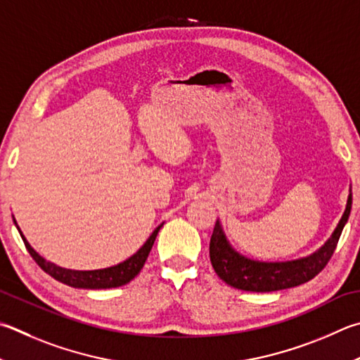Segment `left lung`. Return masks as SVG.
Wrapping results in <instances>:
<instances>
[{"label": "left lung", "mask_w": 360, "mask_h": 360, "mask_svg": "<svg viewBox=\"0 0 360 360\" xmlns=\"http://www.w3.org/2000/svg\"><path fill=\"white\" fill-rule=\"evenodd\" d=\"M351 206L352 191L349 187L345 212L329 239L318 250L307 257L288 261H258L239 253L228 240L224 226L217 219L211 243H209V257H211L214 271L233 288L253 292L286 290L309 282L324 269V266L334 255L340 234L349 219Z\"/></svg>", "instance_id": "8db88e82"}]
</instances>
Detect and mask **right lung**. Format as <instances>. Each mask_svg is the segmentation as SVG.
I'll list each match as a JSON object with an SVG mask.
<instances>
[{"instance_id":"add662e5","label":"right lung","mask_w":360,"mask_h":360,"mask_svg":"<svg viewBox=\"0 0 360 360\" xmlns=\"http://www.w3.org/2000/svg\"><path fill=\"white\" fill-rule=\"evenodd\" d=\"M14 217V215H12ZM14 224L17 226L18 233L23 239V243L28 248L30 255L32 259L42 267V269L49 274V276L53 277L58 282L64 285H69L72 288H83V290H108V288H117V286H122L129 283L130 280H134L139 276L140 271L145 266V261L148 259V255L151 252L154 245V240L158 238V233L163 224H160L155 230L153 231L151 236L146 239V243L143 244L139 250H136L132 257L122 261L120 264L105 267V269H94V271H75V269H66V267H61L51 261L45 259L42 255H39L31 244L26 240L23 233L17 225V220L14 219Z\"/></svg>"}]
</instances>
